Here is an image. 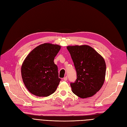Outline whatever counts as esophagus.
<instances>
[{
	"mask_svg": "<svg viewBox=\"0 0 127 127\" xmlns=\"http://www.w3.org/2000/svg\"><path fill=\"white\" fill-rule=\"evenodd\" d=\"M67 79H68V78H67V76H66V77H64V81H67Z\"/></svg>",
	"mask_w": 127,
	"mask_h": 127,
	"instance_id": "1",
	"label": "esophagus"
}]
</instances>
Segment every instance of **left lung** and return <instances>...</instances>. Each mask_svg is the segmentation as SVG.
Wrapping results in <instances>:
<instances>
[{
  "instance_id": "1",
  "label": "left lung",
  "mask_w": 127,
  "mask_h": 127,
  "mask_svg": "<svg viewBox=\"0 0 127 127\" xmlns=\"http://www.w3.org/2000/svg\"><path fill=\"white\" fill-rule=\"evenodd\" d=\"M67 48L77 74L76 81L70 83L72 92L80 98L92 96L101 89L104 82V59L88 45L68 46Z\"/></svg>"
}]
</instances>
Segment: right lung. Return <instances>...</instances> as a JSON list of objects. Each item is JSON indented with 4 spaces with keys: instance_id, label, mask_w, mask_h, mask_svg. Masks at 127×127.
<instances>
[{
    "instance_id": "right-lung-1",
    "label": "right lung",
    "mask_w": 127,
    "mask_h": 127,
    "mask_svg": "<svg viewBox=\"0 0 127 127\" xmlns=\"http://www.w3.org/2000/svg\"><path fill=\"white\" fill-rule=\"evenodd\" d=\"M60 48L50 43L41 44L24 60L21 68L23 81L32 94L46 97L56 91L61 79L53 61Z\"/></svg>"
}]
</instances>
